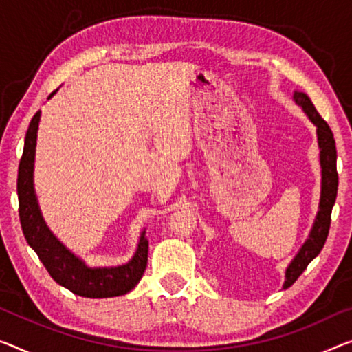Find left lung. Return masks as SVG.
<instances>
[{
	"instance_id": "1",
	"label": "left lung",
	"mask_w": 352,
	"mask_h": 352,
	"mask_svg": "<svg viewBox=\"0 0 352 352\" xmlns=\"http://www.w3.org/2000/svg\"><path fill=\"white\" fill-rule=\"evenodd\" d=\"M292 99L297 106H300L303 113L307 115L308 120L316 126L318 135V146H319V164H321V197H319V207L316 218L311 226L310 234L294 259L286 267L285 274V285L283 289L292 286L298 276L303 274L307 265L321 253L324 243L329 235L330 228V214L337 199L338 191V174H337V148H335V139L332 129L329 124L321 118L318 110L314 109L311 99L308 98L307 93L296 90L292 93Z\"/></svg>"
}]
</instances>
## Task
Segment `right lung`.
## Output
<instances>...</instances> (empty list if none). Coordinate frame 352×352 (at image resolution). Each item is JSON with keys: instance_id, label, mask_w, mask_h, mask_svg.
<instances>
[{"instance_id": "right-lung-1", "label": "right lung", "mask_w": 352, "mask_h": 352, "mask_svg": "<svg viewBox=\"0 0 352 352\" xmlns=\"http://www.w3.org/2000/svg\"><path fill=\"white\" fill-rule=\"evenodd\" d=\"M56 91L52 93L49 99ZM39 122L41 110L36 112L26 131L17 177L19 214L26 242L39 256L50 276L77 296L88 298L124 296L140 281L148 261V240L145 237V229L140 232L133 258L126 264L112 267L88 265L52 232L42 217L38 194L34 190V158Z\"/></svg>"}]
</instances>
